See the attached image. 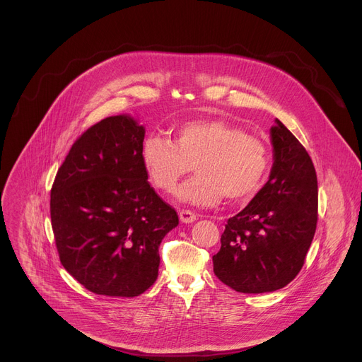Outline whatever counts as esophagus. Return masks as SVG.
Instances as JSON below:
<instances>
[{
	"label": "esophagus",
	"instance_id": "34e87169",
	"mask_svg": "<svg viewBox=\"0 0 362 362\" xmlns=\"http://www.w3.org/2000/svg\"><path fill=\"white\" fill-rule=\"evenodd\" d=\"M179 218H180V221L183 222V223H192V222H194L196 221V214H193V212H190V211H180L179 212Z\"/></svg>",
	"mask_w": 362,
	"mask_h": 362
}]
</instances>
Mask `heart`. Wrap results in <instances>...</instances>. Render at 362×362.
<instances>
[{
    "label": "heart",
    "mask_w": 362,
    "mask_h": 362,
    "mask_svg": "<svg viewBox=\"0 0 362 362\" xmlns=\"http://www.w3.org/2000/svg\"><path fill=\"white\" fill-rule=\"evenodd\" d=\"M141 162L148 182L165 193H172L193 166L197 175L176 196L202 208L218 204L225 196L232 202L252 199L262 189L271 165L259 137L215 119L185 122L173 129L170 140L146 137Z\"/></svg>",
    "instance_id": "heart-1"
}]
</instances>
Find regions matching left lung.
Wrapping results in <instances>:
<instances>
[{
    "instance_id": "left-lung-1",
    "label": "left lung",
    "mask_w": 362,
    "mask_h": 362,
    "mask_svg": "<svg viewBox=\"0 0 362 362\" xmlns=\"http://www.w3.org/2000/svg\"><path fill=\"white\" fill-rule=\"evenodd\" d=\"M269 180L230 218L214 255V272L243 293L286 286L303 267L318 221V180L299 140L276 119Z\"/></svg>"
}]
</instances>
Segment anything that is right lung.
<instances>
[{
    "mask_svg": "<svg viewBox=\"0 0 362 362\" xmlns=\"http://www.w3.org/2000/svg\"><path fill=\"white\" fill-rule=\"evenodd\" d=\"M144 127L126 115L87 129L51 187L49 214L60 262L86 289L139 296L159 272L162 239L176 211L147 182Z\"/></svg>",
    "mask_w": 362,
    "mask_h": 362,
    "instance_id": "add662e5",
    "label": "right lung"
}]
</instances>
